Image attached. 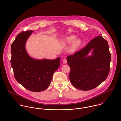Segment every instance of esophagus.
Returning a JSON list of instances; mask_svg holds the SVG:
<instances>
[{
	"instance_id": "esophagus-1",
	"label": "esophagus",
	"mask_w": 121,
	"mask_h": 121,
	"mask_svg": "<svg viewBox=\"0 0 121 121\" xmlns=\"http://www.w3.org/2000/svg\"><path fill=\"white\" fill-rule=\"evenodd\" d=\"M63 63H65V64L67 63V59H66V58H64V59H63Z\"/></svg>"
}]
</instances>
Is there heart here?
Returning a JSON list of instances; mask_svg holds the SVG:
<instances>
[{"instance_id": "b5f03b06", "label": "heart", "mask_w": 121, "mask_h": 121, "mask_svg": "<svg viewBox=\"0 0 121 121\" xmlns=\"http://www.w3.org/2000/svg\"><path fill=\"white\" fill-rule=\"evenodd\" d=\"M76 38H77L76 36L74 35H71L67 38V41L69 43H73L74 41V40L76 39ZM81 43H82V41L80 39H77V40H76V41L75 42L73 45V48L76 49L79 47H80V45H81Z\"/></svg>"}]
</instances>
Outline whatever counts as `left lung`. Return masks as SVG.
<instances>
[{
	"instance_id": "1",
	"label": "left lung",
	"mask_w": 121,
	"mask_h": 121,
	"mask_svg": "<svg viewBox=\"0 0 121 121\" xmlns=\"http://www.w3.org/2000/svg\"><path fill=\"white\" fill-rule=\"evenodd\" d=\"M92 55H86L92 49ZM70 68L69 79L76 88L93 89L107 78L110 70L111 54L107 41L102 36L91 40L86 46L67 58Z\"/></svg>"
}]
</instances>
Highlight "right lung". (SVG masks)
Instances as JSON below:
<instances>
[{
	"mask_svg": "<svg viewBox=\"0 0 121 121\" xmlns=\"http://www.w3.org/2000/svg\"><path fill=\"white\" fill-rule=\"evenodd\" d=\"M33 31L17 35L11 45V66L15 79L25 88L40 92L49 86L52 75L60 66V57L55 60H35L25 48L26 42Z\"/></svg>",
	"mask_w": 121,
	"mask_h": 121,
	"instance_id": "add662e5",
	"label": "right lung"
}]
</instances>
